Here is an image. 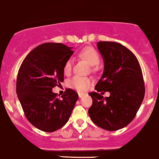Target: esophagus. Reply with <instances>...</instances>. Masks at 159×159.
Instances as JSON below:
<instances>
[{"instance_id": "obj_1", "label": "esophagus", "mask_w": 159, "mask_h": 159, "mask_svg": "<svg viewBox=\"0 0 159 159\" xmlns=\"http://www.w3.org/2000/svg\"><path fill=\"white\" fill-rule=\"evenodd\" d=\"M84 95V93H78V97H79V98H81V97H83Z\"/></svg>"}]
</instances>
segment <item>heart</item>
<instances>
[{
    "instance_id": "obj_1",
    "label": "heart",
    "mask_w": 159,
    "mask_h": 159,
    "mask_svg": "<svg viewBox=\"0 0 159 159\" xmlns=\"http://www.w3.org/2000/svg\"><path fill=\"white\" fill-rule=\"evenodd\" d=\"M81 58L84 59L90 64V66H97L100 62V57L98 52L92 47H86L83 48L78 53ZM72 59H69L66 62L63 67V71L66 75H69L72 69ZM91 79L88 77L75 75L69 81V85L71 88L75 89L78 91L84 92L87 90L91 84Z\"/></svg>"
}]
</instances>
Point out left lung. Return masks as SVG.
<instances>
[{"mask_svg": "<svg viewBox=\"0 0 159 159\" xmlns=\"http://www.w3.org/2000/svg\"><path fill=\"white\" fill-rule=\"evenodd\" d=\"M97 48L104 70L95 86L97 92L89 93L93 103L88 114L96 125L113 131L126 127L136 116L145 95L143 77L137 57L121 43L99 41ZM102 91L111 96L103 98L98 93Z\"/></svg>", "mask_w": 159, "mask_h": 159, "instance_id": "1", "label": "left lung"}]
</instances>
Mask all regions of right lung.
<instances>
[{"instance_id": "1", "label": "right lung", "mask_w": 159, "mask_h": 159, "mask_svg": "<svg viewBox=\"0 0 159 159\" xmlns=\"http://www.w3.org/2000/svg\"><path fill=\"white\" fill-rule=\"evenodd\" d=\"M60 43H45L33 49L21 65L16 93L26 118L45 132L63 127L70 118L78 94L66 89L61 98L52 91L64 81L63 67L74 53Z\"/></svg>"}]
</instances>
